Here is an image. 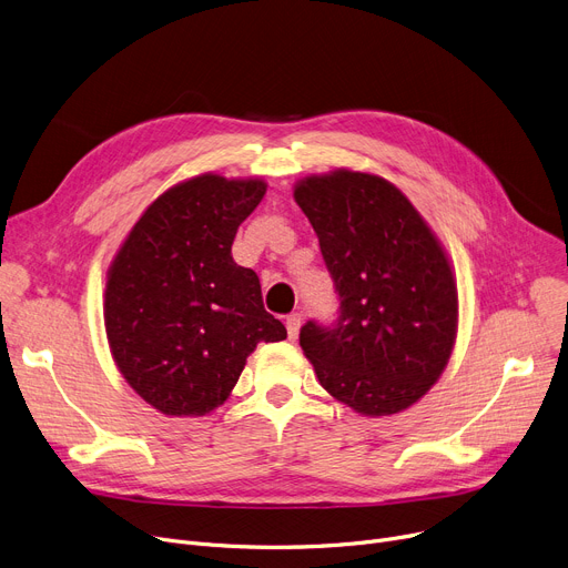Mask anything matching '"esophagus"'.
Listing matches in <instances>:
<instances>
[{"mask_svg": "<svg viewBox=\"0 0 568 568\" xmlns=\"http://www.w3.org/2000/svg\"><path fill=\"white\" fill-rule=\"evenodd\" d=\"M302 313H292V315H287V320H285V326H287V336L294 341L296 336H300V326H302Z\"/></svg>", "mask_w": 568, "mask_h": 568, "instance_id": "esophagus-1", "label": "esophagus"}]
</instances>
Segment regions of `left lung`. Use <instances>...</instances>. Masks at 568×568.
<instances>
[{"label":"left lung","mask_w":568,"mask_h":568,"mask_svg":"<svg viewBox=\"0 0 568 568\" xmlns=\"http://www.w3.org/2000/svg\"><path fill=\"white\" fill-rule=\"evenodd\" d=\"M338 292V317L300 345L320 384L364 416L407 409L439 379L458 329L449 257L386 179L336 170L294 186Z\"/></svg>","instance_id":"obj_1"}]
</instances>
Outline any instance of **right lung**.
Returning a JSON list of instances; mask_svg holds the SVG:
<instances>
[{
	"label": "right lung",
	"instance_id": "obj_1",
	"mask_svg": "<svg viewBox=\"0 0 568 568\" xmlns=\"http://www.w3.org/2000/svg\"><path fill=\"white\" fill-rule=\"evenodd\" d=\"M264 193L262 179L193 176L146 206L110 264L112 359L168 416L216 409L257 343L287 338L264 311L257 274L232 260L234 234Z\"/></svg>",
	"mask_w": 568,
	"mask_h": 568
}]
</instances>
